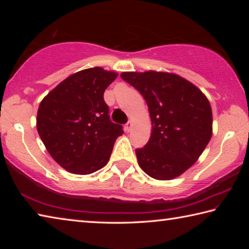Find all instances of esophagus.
<instances>
[{"mask_svg": "<svg viewBox=\"0 0 249 249\" xmlns=\"http://www.w3.org/2000/svg\"><path fill=\"white\" fill-rule=\"evenodd\" d=\"M130 128H132V122H127V123L125 124V130L126 132H129Z\"/></svg>", "mask_w": 249, "mask_h": 249, "instance_id": "obj_1", "label": "esophagus"}]
</instances>
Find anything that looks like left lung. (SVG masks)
Listing matches in <instances>:
<instances>
[{
	"label": "left lung",
	"instance_id": "1",
	"mask_svg": "<svg viewBox=\"0 0 249 249\" xmlns=\"http://www.w3.org/2000/svg\"><path fill=\"white\" fill-rule=\"evenodd\" d=\"M121 77L144 96L149 109L150 138L136 149L141 168L157 180L179 177L196 161L212 136L208 99L174 73L123 72Z\"/></svg>",
	"mask_w": 249,
	"mask_h": 249
}]
</instances>
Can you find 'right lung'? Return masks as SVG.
Instances as JSON below:
<instances>
[{
	"label": "right lung",
	"mask_w": 249,
	"mask_h": 249,
	"mask_svg": "<svg viewBox=\"0 0 249 249\" xmlns=\"http://www.w3.org/2000/svg\"><path fill=\"white\" fill-rule=\"evenodd\" d=\"M117 73L100 67L64 80L41 101L37 130L48 153L67 171L89 175L107 165L123 126L109 119L103 94Z\"/></svg>",
	"instance_id": "add662e5"
}]
</instances>
